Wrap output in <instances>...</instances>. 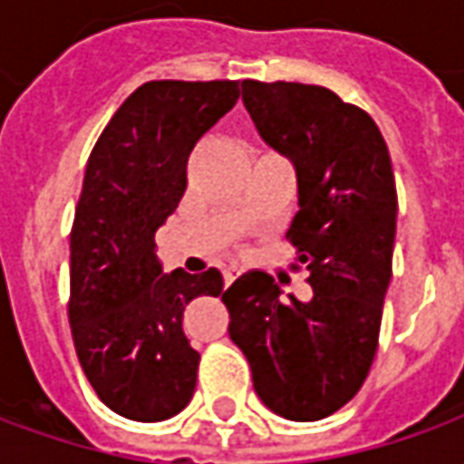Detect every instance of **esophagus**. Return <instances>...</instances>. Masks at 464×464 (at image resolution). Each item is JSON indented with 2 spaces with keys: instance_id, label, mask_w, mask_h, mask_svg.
I'll list each match as a JSON object with an SVG mask.
<instances>
[{
  "instance_id": "1",
  "label": "esophagus",
  "mask_w": 464,
  "mask_h": 464,
  "mask_svg": "<svg viewBox=\"0 0 464 464\" xmlns=\"http://www.w3.org/2000/svg\"><path fill=\"white\" fill-rule=\"evenodd\" d=\"M237 280V270H227L225 273V285H232Z\"/></svg>"
}]
</instances>
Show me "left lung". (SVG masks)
<instances>
[{
	"instance_id": "obj_1",
	"label": "left lung",
	"mask_w": 464,
	"mask_h": 464,
	"mask_svg": "<svg viewBox=\"0 0 464 464\" xmlns=\"http://www.w3.org/2000/svg\"><path fill=\"white\" fill-rule=\"evenodd\" d=\"M242 101L298 171L287 239L313 298H283L260 270L242 275L222 295L229 338L250 361L265 407L285 420H324L356 397L376 356L397 235L394 169L373 118L328 88L242 80Z\"/></svg>"
}]
</instances>
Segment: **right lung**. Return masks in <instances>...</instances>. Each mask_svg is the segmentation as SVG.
<instances>
[{
	"label": "right lung",
	"instance_id": "obj_1",
	"mask_svg": "<svg viewBox=\"0 0 464 464\" xmlns=\"http://www.w3.org/2000/svg\"><path fill=\"white\" fill-rule=\"evenodd\" d=\"M239 98V80H151L118 108L85 166L70 229L67 318L98 399L133 421L189 404L199 353L184 335L194 298L222 295V273H161L153 235L187 191L197 140Z\"/></svg>",
	"mask_w": 464,
	"mask_h": 464
}]
</instances>
